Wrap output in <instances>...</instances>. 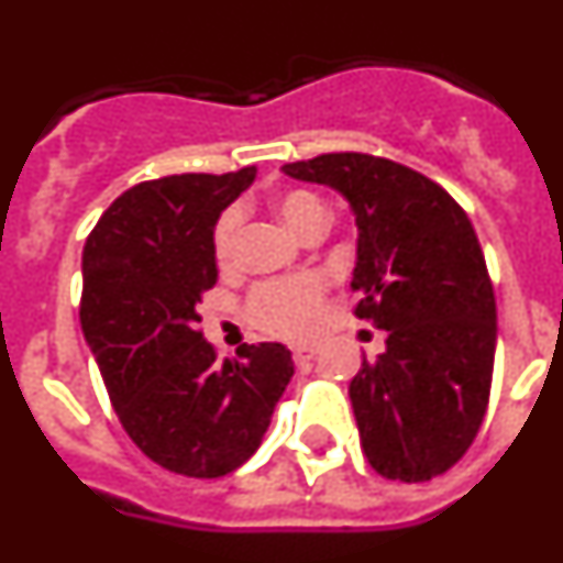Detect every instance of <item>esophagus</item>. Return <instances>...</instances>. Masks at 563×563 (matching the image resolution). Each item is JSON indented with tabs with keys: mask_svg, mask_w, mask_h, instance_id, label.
Returning a JSON list of instances; mask_svg holds the SVG:
<instances>
[{
	"mask_svg": "<svg viewBox=\"0 0 563 563\" xmlns=\"http://www.w3.org/2000/svg\"><path fill=\"white\" fill-rule=\"evenodd\" d=\"M316 346H312V343H296V346H292V361L298 363V366H301V363H307V361H312V357H316Z\"/></svg>",
	"mask_w": 563,
	"mask_h": 563,
	"instance_id": "esophagus-1",
	"label": "esophagus"
}]
</instances>
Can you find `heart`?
I'll list each match as a JSON object with an SVG mask.
<instances>
[{"mask_svg": "<svg viewBox=\"0 0 563 563\" xmlns=\"http://www.w3.org/2000/svg\"><path fill=\"white\" fill-rule=\"evenodd\" d=\"M273 211L296 236L321 233L327 225V206L318 194L305 188H290L273 197ZM239 213L225 211L213 225V256L228 265L236 253ZM324 296V282L316 276L290 278V282H271L262 285L251 298V316L258 327L273 335L298 338L307 335L316 321L318 305Z\"/></svg>", "mask_w": 563, "mask_h": 563, "instance_id": "1", "label": "heart"}]
</instances>
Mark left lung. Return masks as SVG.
Returning <instances> with one entry per match:
<instances>
[{
  "label": "left lung",
  "instance_id": "left-lung-1",
  "mask_svg": "<svg viewBox=\"0 0 563 563\" xmlns=\"http://www.w3.org/2000/svg\"><path fill=\"white\" fill-rule=\"evenodd\" d=\"M282 172L338 191L355 217V316L386 330L350 380L363 454L386 479L445 474L479 431L494 375L496 298L474 225L445 188L372 154Z\"/></svg>",
  "mask_w": 563,
  "mask_h": 563
}]
</instances>
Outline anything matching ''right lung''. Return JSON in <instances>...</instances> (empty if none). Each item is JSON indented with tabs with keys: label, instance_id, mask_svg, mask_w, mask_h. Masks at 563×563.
<instances>
[{
	"label": "right lung",
	"instance_id": "1",
	"mask_svg": "<svg viewBox=\"0 0 563 563\" xmlns=\"http://www.w3.org/2000/svg\"><path fill=\"white\" fill-rule=\"evenodd\" d=\"M253 180L256 166L141 183L103 211L81 256V330L123 429L148 460L194 479L256 454L292 377L282 343L220 361L197 330L217 285L213 225Z\"/></svg>",
	"mask_w": 563,
	"mask_h": 563
}]
</instances>
